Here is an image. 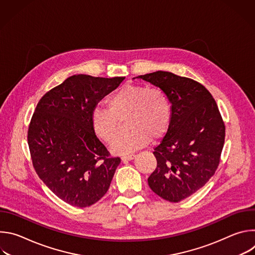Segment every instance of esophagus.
Segmentation results:
<instances>
[{"instance_id":"obj_1","label":"esophagus","mask_w":255,"mask_h":255,"mask_svg":"<svg viewBox=\"0 0 255 255\" xmlns=\"http://www.w3.org/2000/svg\"><path fill=\"white\" fill-rule=\"evenodd\" d=\"M136 157L135 154H128V155H123L121 158H122V161H128V160H132Z\"/></svg>"}]
</instances>
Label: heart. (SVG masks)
Here are the masks:
<instances>
[{"instance_id":"heart-1","label":"heart","mask_w":255,"mask_h":255,"mask_svg":"<svg viewBox=\"0 0 255 255\" xmlns=\"http://www.w3.org/2000/svg\"><path fill=\"white\" fill-rule=\"evenodd\" d=\"M107 105L109 111L97 108L93 111L92 124L99 138L109 144L114 142L115 153H128L145 146L151 139H160L170 126L171 105L167 95L157 87L126 84L108 99ZM126 120L129 131L117 139L121 122Z\"/></svg>"}]
</instances>
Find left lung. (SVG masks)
<instances>
[{"label": "left lung", "mask_w": 255, "mask_h": 255, "mask_svg": "<svg viewBox=\"0 0 255 255\" xmlns=\"http://www.w3.org/2000/svg\"><path fill=\"white\" fill-rule=\"evenodd\" d=\"M161 89L171 104L170 126L154 148L157 165L150 189L177 203L203 188L220 162L225 125L216 101L200 83L158 70L139 76Z\"/></svg>", "instance_id": "left-lung-1"}]
</instances>
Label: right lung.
Wrapping results in <instances>:
<instances>
[{
  "mask_svg": "<svg viewBox=\"0 0 255 255\" xmlns=\"http://www.w3.org/2000/svg\"><path fill=\"white\" fill-rule=\"evenodd\" d=\"M124 79L71 76L36 106L27 137L33 167L46 187L71 206L97 203L121 162L97 137L92 114Z\"/></svg>",
  "mask_w": 255,
  "mask_h": 255,
  "instance_id": "add662e5",
  "label": "right lung"
}]
</instances>
